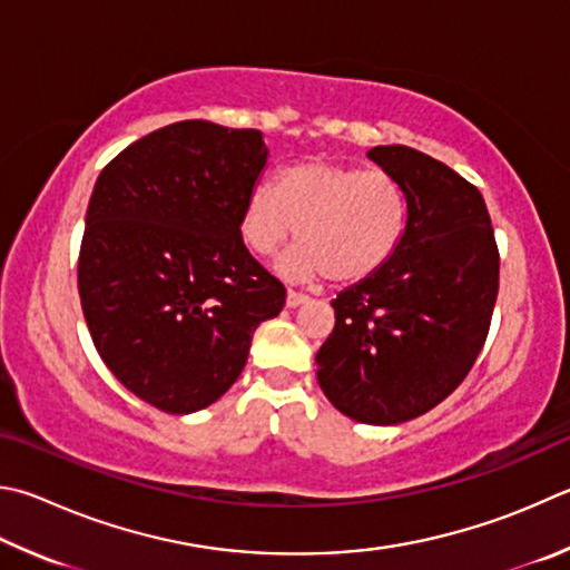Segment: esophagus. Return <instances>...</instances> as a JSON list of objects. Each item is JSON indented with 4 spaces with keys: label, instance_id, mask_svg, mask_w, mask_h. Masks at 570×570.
I'll list each match as a JSON object with an SVG mask.
<instances>
[{
    "label": "esophagus",
    "instance_id": "obj_1",
    "mask_svg": "<svg viewBox=\"0 0 570 570\" xmlns=\"http://www.w3.org/2000/svg\"><path fill=\"white\" fill-rule=\"evenodd\" d=\"M306 298H308V296L302 294V292H288V294H286V306H288V308H296V306H302V304L306 302Z\"/></svg>",
    "mask_w": 570,
    "mask_h": 570
}]
</instances>
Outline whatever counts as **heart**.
Instances as JSON below:
<instances>
[{"label":"heart","instance_id":"1","mask_svg":"<svg viewBox=\"0 0 570 570\" xmlns=\"http://www.w3.org/2000/svg\"><path fill=\"white\" fill-rule=\"evenodd\" d=\"M409 224V196L399 177L336 161H296L246 196L242 236L258 256H274L296 234L298 249L282 272L298 282L326 276L356 284L396 254Z\"/></svg>","mask_w":570,"mask_h":570}]
</instances>
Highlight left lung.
Returning a JSON list of instances; mask_svg holds the SVG:
<instances>
[{"instance_id": "left-lung-1", "label": "left lung", "mask_w": 570, "mask_h": 570, "mask_svg": "<svg viewBox=\"0 0 570 570\" xmlns=\"http://www.w3.org/2000/svg\"><path fill=\"white\" fill-rule=\"evenodd\" d=\"M409 196L396 254L331 306L318 386L361 423H403L469 376L499 296V246L481 191L446 164L401 144L368 149Z\"/></svg>"}]
</instances>
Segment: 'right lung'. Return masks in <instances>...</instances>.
<instances>
[{"mask_svg":"<svg viewBox=\"0 0 570 570\" xmlns=\"http://www.w3.org/2000/svg\"><path fill=\"white\" fill-rule=\"evenodd\" d=\"M266 154L258 129L186 119L129 144L91 191L81 312L111 374L164 413L224 396L286 304L242 239Z\"/></svg>","mask_w":570,"mask_h":570,"instance_id":"right-lung-1","label":"right lung"}]
</instances>
